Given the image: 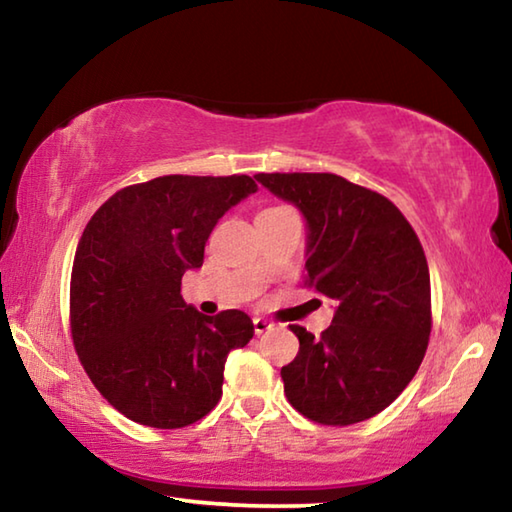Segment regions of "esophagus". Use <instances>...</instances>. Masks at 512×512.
Returning a JSON list of instances; mask_svg holds the SVG:
<instances>
[{
	"mask_svg": "<svg viewBox=\"0 0 512 512\" xmlns=\"http://www.w3.org/2000/svg\"><path fill=\"white\" fill-rule=\"evenodd\" d=\"M271 327H273V325L268 323V320H264V318H253V329H255L257 336L268 332V329H271Z\"/></svg>",
	"mask_w": 512,
	"mask_h": 512,
	"instance_id": "obj_1",
	"label": "esophagus"
}]
</instances>
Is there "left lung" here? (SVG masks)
<instances>
[{
	"label": "left lung",
	"instance_id": "left-lung-1",
	"mask_svg": "<svg viewBox=\"0 0 512 512\" xmlns=\"http://www.w3.org/2000/svg\"><path fill=\"white\" fill-rule=\"evenodd\" d=\"M268 192L307 219L305 287L332 298L316 336L291 325L300 350L282 368L284 395L305 418L348 427L397 400L431 334L427 257L404 214L336 173H257Z\"/></svg>",
	"mask_w": 512,
	"mask_h": 512
}]
</instances>
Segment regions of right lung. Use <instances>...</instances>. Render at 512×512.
I'll return each mask as SVG.
<instances>
[{
	"instance_id": "1",
	"label": "right lung",
	"mask_w": 512,
	"mask_h": 512,
	"mask_svg": "<svg viewBox=\"0 0 512 512\" xmlns=\"http://www.w3.org/2000/svg\"><path fill=\"white\" fill-rule=\"evenodd\" d=\"M255 192L244 173L160 176L119 189L85 225L69 284L72 341L128 420L180 429L219 404L225 357L253 339V320L239 309L198 314L180 284L203 266L216 221Z\"/></svg>"
}]
</instances>
